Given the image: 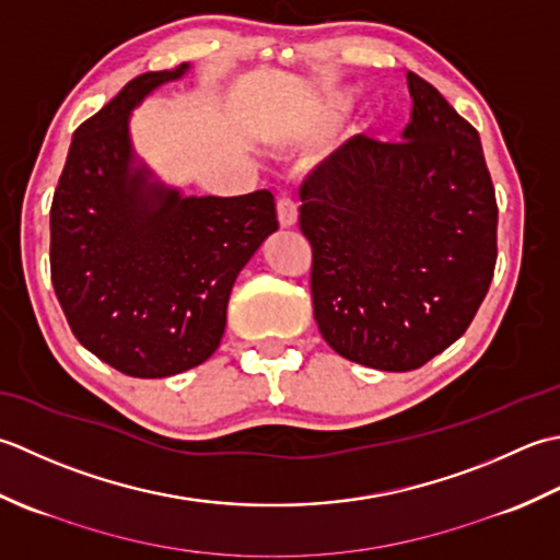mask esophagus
<instances>
[{
	"label": "esophagus",
	"mask_w": 560,
	"mask_h": 560,
	"mask_svg": "<svg viewBox=\"0 0 560 560\" xmlns=\"http://www.w3.org/2000/svg\"><path fill=\"white\" fill-rule=\"evenodd\" d=\"M296 217H300V210H296V202L290 200L288 196H282L278 200V222L284 230H290V226L296 224Z\"/></svg>",
	"instance_id": "esophagus-1"
}]
</instances>
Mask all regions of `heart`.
<instances>
[{"mask_svg": "<svg viewBox=\"0 0 560 560\" xmlns=\"http://www.w3.org/2000/svg\"><path fill=\"white\" fill-rule=\"evenodd\" d=\"M352 101V91L350 89H330L324 96H318V101L312 108L310 116V128H328L330 122H336L343 113L348 110Z\"/></svg>", "mask_w": 560, "mask_h": 560, "instance_id": "1", "label": "heart"}]
</instances>
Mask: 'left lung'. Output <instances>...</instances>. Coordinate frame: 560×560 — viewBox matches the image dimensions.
I'll return each mask as SVG.
<instances>
[{
	"instance_id": "1",
	"label": "left lung",
	"mask_w": 560,
	"mask_h": 560,
	"mask_svg": "<svg viewBox=\"0 0 560 560\" xmlns=\"http://www.w3.org/2000/svg\"><path fill=\"white\" fill-rule=\"evenodd\" d=\"M401 142L358 135L300 188L314 250V318L364 368H423L464 336L498 258V205L481 137L423 77Z\"/></svg>"
}]
</instances>
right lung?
<instances>
[{
    "mask_svg": "<svg viewBox=\"0 0 560 560\" xmlns=\"http://www.w3.org/2000/svg\"><path fill=\"white\" fill-rule=\"evenodd\" d=\"M188 70L135 77L79 125L50 208V276L67 324L98 360L140 380L212 355L236 276L278 232L270 190L184 196L135 154L132 110Z\"/></svg>",
    "mask_w": 560,
    "mask_h": 560,
    "instance_id": "right-lung-1",
    "label": "right lung"
}]
</instances>
